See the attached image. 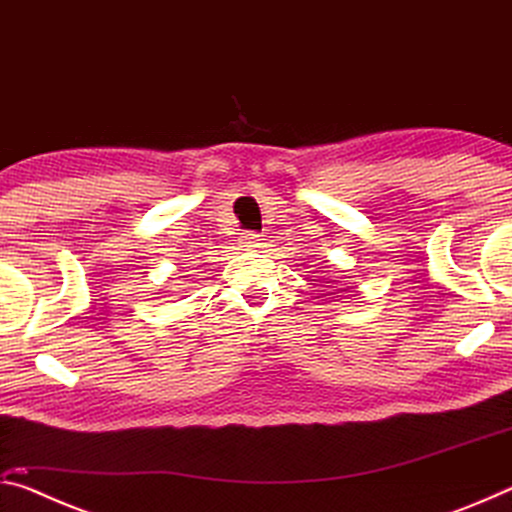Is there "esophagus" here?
Returning a JSON list of instances; mask_svg holds the SVG:
<instances>
[{"label":"esophagus","instance_id":"obj_1","mask_svg":"<svg viewBox=\"0 0 512 512\" xmlns=\"http://www.w3.org/2000/svg\"><path fill=\"white\" fill-rule=\"evenodd\" d=\"M262 235H255V232H244V235L239 237V244H241V248H246V250H257V248H262Z\"/></svg>","mask_w":512,"mask_h":512}]
</instances>
